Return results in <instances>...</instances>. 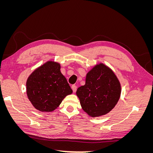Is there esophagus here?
<instances>
[{
  "label": "esophagus",
  "mask_w": 153,
  "mask_h": 153,
  "mask_svg": "<svg viewBox=\"0 0 153 153\" xmlns=\"http://www.w3.org/2000/svg\"><path fill=\"white\" fill-rule=\"evenodd\" d=\"M71 89H72L73 92H75L76 91V89H77V87L76 85H73L71 86Z\"/></svg>",
  "instance_id": "1"
}]
</instances>
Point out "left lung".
<instances>
[{
	"label": "left lung",
	"instance_id": "1",
	"mask_svg": "<svg viewBox=\"0 0 153 153\" xmlns=\"http://www.w3.org/2000/svg\"><path fill=\"white\" fill-rule=\"evenodd\" d=\"M121 87L111 69L100 63L87 73L85 84L76 94L82 109L92 117L110 112L119 100Z\"/></svg>",
	"mask_w": 153,
	"mask_h": 153
}]
</instances>
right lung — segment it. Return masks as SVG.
I'll list each match as a JSON object with an SVG mask.
<instances>
[{
    "label": "right lung",
    "instance_id": "right-lung-1",
    "mask_svg": "<svg viewBox=\"0 0 153 153\" xmlns=\"http://www.w3.org/2000/svg\"><path fill=\"white\" fill-rule=\"evenodd\" d=\"M60 69L58 62L48 61L32 72L27 80L28 98L41 112L53 111L73 92Z\"/></svg>",
    "mask_w": 153,
    "mask_h": 153
}]
</instances>
